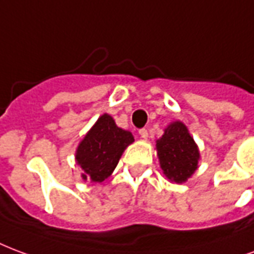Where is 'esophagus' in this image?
I'll use <instances>...</instances> for the list:
<instances>
[{
	"instance_id": "obj_1",
	"label": "esophagus",
	"mask_w": 254,
	"mask_h": 254,
	"mask_svg": "<svg viewBox=\"0 0 254 254\" xmlns=\"http://www.w3.org/2000/svg\"><path fill=\"white\" fill-rule=\"evenodd\" d=\"M139 135H140V138H143V139H147V136H149V132H147V129H146V128H142V129H139Z\"/></svg>"
}]
</instances>
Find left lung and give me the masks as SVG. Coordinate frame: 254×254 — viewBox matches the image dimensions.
<instances>
[{"instance_id": "left-lung-1", "label": "left lung", "mask_w": 254, "mask_h": 254, "mask_svg": "<svg viewBox=\"0 0 254 254\" xmlns=\"http://www.w3.org/2000/svg\"><path fill=\"white\" fill-rule=\"evenodd\" d=\"M155 150L162 173L172 183H186L199 168V147L180 120L172 122L164 129V135L155 140Z\"/></svg>"}]
</instances>
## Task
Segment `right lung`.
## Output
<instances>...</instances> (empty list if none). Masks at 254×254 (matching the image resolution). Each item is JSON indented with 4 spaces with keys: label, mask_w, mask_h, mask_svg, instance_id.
Listing matches in <instances>:
<instances>
[{
    "label": "right lung",
    "mask_w": 254,
    "mask_h": 254,
    "mask_svg": "<svg viewBox=\"0 0 254 254\" xmlns=\"http://www.w3.org/2000/svg\"><path fill=\"white\" fill-rule=\"evenodd\" d=\"M132 142L129 131L118 127L111 115H101L75 150V162L84 170L82 180L97 184L108 179Z\"/></svg>",
    "instance_id": "obj_1"
}]
</instances>
